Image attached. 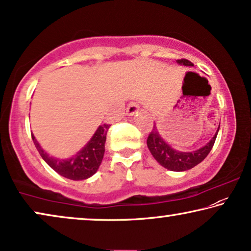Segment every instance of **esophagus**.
Listing matches in <instances>:
<instances>
[{
    "mask_svg": "<svg viewBox=\"0 0 251 251\" xmlns=\"http://www.w3.org/2000/svg\"><path fill=\"white\" fill-rule=\"evenodd\" d=\"M139 110H140V104L137 103V102H129L126 108V114L128 116H133L135 115Z\"/></svg>",
    "mask_w": 251,
    "mask_h": 251,
    "instance_id": "1",
    "label": "esophagus"
}]
</instances>
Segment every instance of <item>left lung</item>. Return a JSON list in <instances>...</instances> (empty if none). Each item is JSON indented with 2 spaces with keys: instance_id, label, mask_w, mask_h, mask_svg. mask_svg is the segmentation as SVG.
I'll return each mask as SVG.
<instances>
[{
  "instance_id": "1",
  "label": "left lung",
  "mask_w": 251,
  "mask_h": 251,
  "mask_svg": "<svg viewBox=\"0 0 251 251\" xmlns=\"http://www.w3.org/2000/svg\"><path fill=\"white\" fill-rule=\"evenodd\" d=\"M177 62L179 65L193 66V63L186 59H179L177 60ZM218 129H220V127H218ZM218 129L213 139L209 141V143H207L206 146L200 148V149L192 151V152H181V151H176L173 149L171 146H168L161 139L156 126H153L152 130H151L149 136H148L147 144L151 154L162 167L173 172H184L200 164L208 156V153L213 149L215 140L217 137Z\"/></svg>"
}]
</instances>
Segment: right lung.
I'll list each match as a JSON object with an SVG mask.
<instances>
[{"instance_id":"add662e5","label":"right lung","mask_w":251,"mask_h":251,"mask_svg":"<svg viewBox=\"0 0 251 251\" xmlns=\"http://www.w3.org/2000/svg\"><path fill=\"white\" fill-rule=\"evenodd\" d=\"M110 126V124L99 126L90 142L73 158L65 160L55 159V158L49 156L47 152H44V150L38 144L33 134H31V139H33V142L41 157L53 171L66 178L79 181V179L91 177L100 167L104 154L105 139H107V133Z\"/></svg>"}]
</instances>
